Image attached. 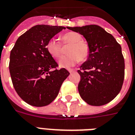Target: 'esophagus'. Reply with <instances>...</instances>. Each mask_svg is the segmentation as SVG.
<instances>
[{"label":"esophagus","instance_id":"34e87169","mask_svg":"<svg viewBox=\"0 0 135 135\" xmlns=\"http://www.w3.org/2000/svg\"><path fill=\"white\" fill-rule=\"evenodd\" d=\"M68 71H69V72L70 73H73V71H75V70H73V69H69V70H68Z\"/></svg>","mask_w":135,"mask_h":135}]
</instances>
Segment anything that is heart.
<instances>
[{"label": "heart", "mask_w": 135, "mask_h": 135, "mask_svg": "<svg viewBox=\"0 0 135 135\" xmlns=\"http://www.w3.org/2000/svg\"><path fill=\"white\" fill-rule=\"evenodd\" d=\"M62 45H70L67 49L68 55L62 56L58 62L61 68H71L80 60H85L89 54V46L82 40V37L77 32H69L62 36ZM46 49L52 57L58 58L62 54V46L56 39L52 38L46 45Z\"/></svg>", "instance_id": "b5f03b06"}]
</instances>
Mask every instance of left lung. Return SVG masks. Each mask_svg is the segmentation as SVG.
I'll return each instance as SVG.
<instances>
[{
  "instance_id": "1",
  "label": "left lung",
  "mask_w": 135,
  "mask_h": 135,
  "mask_svg": "<svg viewBox=\"0 0 135 135\" xmlns=\"http://www.w3.org/2000/svg\"><path fill=\"white\" fill-rule=\"evenodd\" d=\"M86 40L89 57L78 73V91L91 106H102L113 100L122 89L125 64L122 47L110 33L96 25L67 27Z\"/></svg>"
}]
</instances>
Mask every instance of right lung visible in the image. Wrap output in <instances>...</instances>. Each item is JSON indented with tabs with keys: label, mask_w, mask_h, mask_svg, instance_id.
<instances>
[{
	"label": "right lung",
	"mask_w": 135,
	"mask_h": 135,
	"mask_svg": "<svg viewBox=\"0 0 135 135\" xmlns=\"http://www.w3.org/2000/svg\"><path fill=\"white\" fill-rule=\"evenodd\" d=\"M65 29L34 26L18 38L11 51L9 69L13 87L29 105L42 107L51 103L69 75L65 69L51 71L58 65L46 49L49 40Z\"/></svg>",
	"instance_id": "1"
}]
</instances>
